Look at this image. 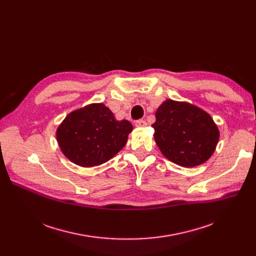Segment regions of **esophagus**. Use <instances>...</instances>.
I'll return each instance as SVG.
<instances>
[{"mask_svg": "<svg viewBox=\"0 0 256 256\" xmlns=\"http://www.w3.org/2000/svg\"><path fill=\"white\" fill-rule=\"evenodd\" d=\"M146 124H147L146 121L143 120V119H139V120L135 121V126L137 128H144V126H146Z\"/></svg>", "mask_w": 256, "mask_h": 256, "instance_id": "1", "label": "esophagus"}]
</instances>
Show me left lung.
Masks as SVG:
<instances>
[{
  "label": "left lung",
  "instance_id": "1",
  "mask_svg": "<svg viewBox=\"0 0 256 256\" xmlns=\"http://www.w3.org/2000/svg\"><path fill=\"white\" fill-rule=\"evenodd\" d=\"M154 141L169 160L182 167L204 164L214 154L219 130L198 106L167 100L156 112Z\"/></svg>",
  "mask_w": 256,
  "mask_h": 256
}]
</instances>
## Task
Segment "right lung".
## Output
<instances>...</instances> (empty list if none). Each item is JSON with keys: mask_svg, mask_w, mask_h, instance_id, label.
Masks as SVG:
<instances>
[{"mask_svg": "<svg viewBox=\"0 0 256 256\" xmlns=\"http://www.w3.org/2000/svg\"><path fill=\"white\" fill-rule=\"evenodd\" d=\"M132 126L115 119L104 104H91L66 116L56 136L64 156L82 167H93L111 160L124 148Z\"/></svg>", "mask_w": 256, "mask_h": 256, "instance_id": "1", "label": "right lung"}]
</instances>
